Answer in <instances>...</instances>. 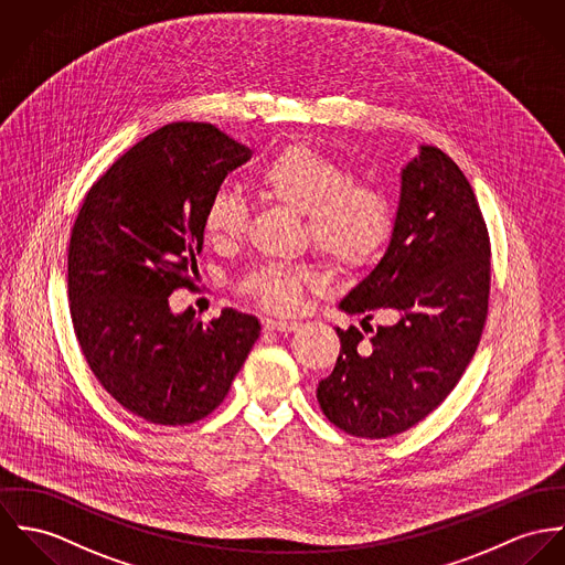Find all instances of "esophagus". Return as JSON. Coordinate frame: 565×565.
<instances>
[{
	"mask_svg": "<svg viewBox=\"0 0 565 565\" xmlns=\"http://www.w3.org/2000/svg\"><path fill=\"white\" fill-rule=\"evenodd\" d=\"M262 324H264L266 331H281V333L284 331H295L299 327L297 320H284V318H264Z\"/></svg>",
	"mask_w": 565,
	"mask_h": 565,
	"instance_id": "esophagus-1",
	"label": "esophagus"
}]
</instances>
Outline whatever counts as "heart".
Here are the masks:
<instances>
[{"instance_id": "b5f03b06", "label": "heart", "mask_w": 565, "mask_h": 565, "mask_svg": "<svg viewBox=\"0 0 565 565\" xmlns=\"http://www.w3.org/2000/svg\"><path fill=\"white\" fill-rule=\"evenodd\" d=\"M257 180L270 199L303 214L306 236L338 268L366 266L387 241L392 210L385 194L351 180L338 160L308 142L281 147ZM247 218V205L232 190L214 192L203 212L205 232L216 243L241 241ZM318 284L306 264H262L238 281V290L270 312H295Z\"/></svg>"}]
</instances>
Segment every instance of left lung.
Here are the masks:
<instances>
[{
	"label": "left lung",
	"instance_id": "1",
	"mask_svg": "<svg viewBox=\"0 0 565 565\" xmlns=\"http://www.w3.org/2000/svg\"><path fill=\"white\" fill-rule=\"evenodd\" d=\"M387 252L342 301L364 313L335 329L340 355L318 383L322 414L349 436L381 439L427 418L466 373L490 303V236L475 190L438 147L423 145L401 175ZM379 309L399 313L373 330Z\"/></svg>",
	"mask_w": 565,
	"mask_h": 565
}]
</instances>
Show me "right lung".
Segmentation results:
<instances>
[{
  "mask_svg": "<svg viewBox=\"0 0 565 565\" xmlns=\"http://www.w3.org/2000/svg\"><path fill=\"white\" fill-rule=\"evenodd\" d=\"M249 158L218 127L169 124L90 186L73 223L66 286L79 349L104 390L147 423L212 414L259 335L249 313L201 322L169 306L194 286L210 196Z\"/></svg>",
  "mask_w": 565,
  "mask_h": 565,
  "instance_id": "right-lung-1",
  "label": "right lung"
}]
</instances>
